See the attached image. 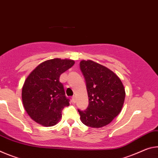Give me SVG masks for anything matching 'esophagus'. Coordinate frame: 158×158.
<instances>
[{"instance_id": "obj_1", "label": "esophagus", "mask_w": 158, "mask_h": 158, "mask_svg": "<svg viewBox=\"0 0 158 158\" xmlns=\"http://www.w3.org/2000/svg\"><path fill=\"white\" fill-rule=\"evenodd\" d=\"M72 102H73V103H76V98L75 96H73V97H72Z\"/></svg>"}]
</instances>
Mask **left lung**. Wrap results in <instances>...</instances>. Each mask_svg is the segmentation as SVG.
<instances>
[{
  "label": "left lung",
  "instance_id": "8db88e82",
  "mask_svg": "<svg viewBox=\"0 0 158 158\" xmlns=\"http://www.w3.org/2000/svg\"><path fill=\"white\" fill-rule=\"evenodd\" d=\"M80 68L86 82L88 107L80 110L81 122L94 128L103 127L120 113L125 90L119 77L109 69L92 60H82Z\"/></svg>",
  "mask_w": 158,
  "mask_h": 158
}]
</instances>
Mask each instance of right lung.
Segmentation results:
<instances>
[{
	"label": "right lung",
	"mask_w": 158,
	"mask_h": 158,
	"mask_svg": "<svg viewBox=\"0 0 158 158\" xmlns=\"http://www.w3.org/2000/svg\"><path fill=\"white\" fill-rule=\"evenodd\" d=\"M74 64L68 59H50L28 75L23 85L22 98L26 111L35 122L44 127L59 122L63 108L69 106L59 77Z\"/></svg>",
	"instance_id": "1"
}]
</instances>
